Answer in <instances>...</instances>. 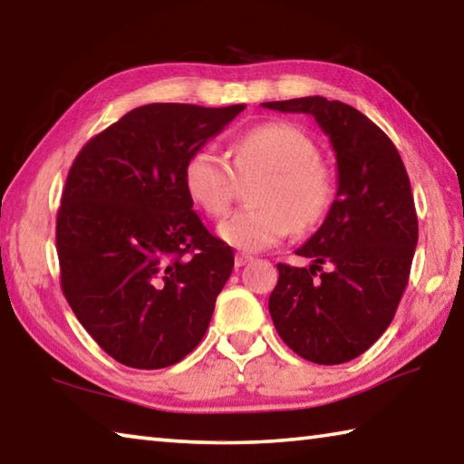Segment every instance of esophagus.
Listing matches in <instances>:
<instances>
[{
  "label": "esophagus",
  "instance_id": "1",
  "mask_svg": "<svg viewBox=\"0 0 464 464\" xmlns=\"http://www.w3.org/2000/svg\"><path fill=\"white\" fill-rule=\"evenodd\" d=\"M251 259H254V257L247 256V254H237V256H235V266H237V267H243L246 264H249Z\"/></svg>",
  "mask_w": 464,
  "mask_h": 464
}]
</instances>
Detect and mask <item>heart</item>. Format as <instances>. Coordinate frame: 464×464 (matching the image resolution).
Masks as SVG:
<instances>
[{"label":"heart","mask_w":464,"mask_h":464,"mask_svg":"<svg viewBox=\"0 0 464 464\" xmlns=\"http://www.w3.org/2000/svg\"><path fill=\"white\" fill-rule=\"evenodd\" d=\"M231 154L241 179L254 174H266V179L254 195L257 207L237 210L218 225V237L229 246L267 249L294 229L310 231L326 217L334 198V172L318 156L314 140L296 123L256 125L233 141ZM234 173L217 150L198 148L184 164V188L207 215L223 217L237 188Z\"/></svg>","instance_id":"obj_1"}]
</instances>
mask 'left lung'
<instances>
[{
    "mask_svg": "<svg viewBox=\"0 0 464 464\" xmlns=\"http://www.w3.org/2000/svg\"><path fill=\"white\" fill-rule=\"evenodd\" d=\"M264 107L313 115L331 138L339 172L324 223L296 249L313 266L277 264L269 314L282 341L302 359L347 363L385 333L408 285L418 217L406 166L393 141L341 101L314 95ZM324 263L332 266L328 273L322 272Z\"/></svg>",
    "mask_w": 464,
    "mask_h": 464,
    "instance_id": "8db88e82",
    "label": "left lung"
}]
</instances>
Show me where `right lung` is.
<instances>
[{
  "instance_id": "add662e5",
  "label": "right lung",
  "mask_w": 464,
  "mask_h": 464,
  "mask_svg": "<svg viewBox=\"0 0 464 464\" xmlns=\"http://www.w3.org/2000/svg\"><path fill=\"white\" fill-rule=\"evenodd\" d=\"M243 109H131L74 158L56 215L63 294L123 365L170 367L207 333L235 257L192 210L184 164Z\"/></svg>"
}]
</instances>
